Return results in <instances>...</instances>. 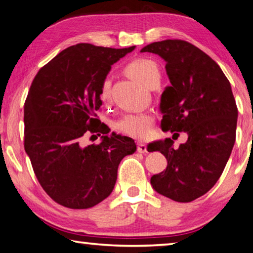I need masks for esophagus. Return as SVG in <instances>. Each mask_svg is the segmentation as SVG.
I'll return each mask as SVG.
<instances>
[{
	"label": "esophagus",
	"instance_id": "1",
	"mask_svg": "<svg viewBox=\"0 0 253 253\" xmlns=\"http://www.w3.org/2000/svg\"><path fill=\"white\" fill-rule=\"evenodd\" d=\"M137 145H138V147H137V151H138L139 153L144 154V153L147 152V147H146V145H145L144 143H138Z\"/></svg>",
	"mask_w": 253,
	"mask_h": 253
}]
</instances>
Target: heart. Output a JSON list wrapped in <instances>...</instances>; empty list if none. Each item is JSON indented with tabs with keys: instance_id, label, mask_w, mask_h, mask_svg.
<instances>
[{
	"instance_id": "obj_1",
	"label": "heart",
	"mask_w": 253,
	"mask_h": 253,
	"mask_svg": "<svg viewBox=\"0 0 253 253\" xmlns=\"http://www.w3.org/2000/svg\"><path fill=\"white\" fill-rule=\"evenodd\" d=\"M127 75L132 79L138 81L145 87L158 81L160 83L161 72L158 65L151 59L138 58L130 61L126 66ZM108 83L104 84L101 90V98L106 100L108 98ZM154 123V117L148 113H129L124 115L116 122V128L118 131L134 138L143 139L151 132Z\"/></svg>"
}]
</instances>
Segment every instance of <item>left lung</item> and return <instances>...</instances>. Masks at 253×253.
Segmentation results:
<instances>
[{"instance_id": "obj_1", "label": "left lung", "mask_w": 253, "mask_h": 253, "mask_svg": "<svg viewBox=\"0 0 253 253\" xmlns=\"http://www.w3.org/2000/svg\"><path fill=\"white\" fill-rule=\"evenodd\" d=\"M140 52L158 54L166 62L170 84L161 97L162 129L187 134L178 148L170 138L148 145V152H161L168 160L151 184L166 198L191 202L214 186L232 152L238 108L231 84L212 58L186 41L154 42Z\"/></svg>"}]
</instances>
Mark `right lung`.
Wrapping results in <instances>:
<instances>
[{
	"label": "right lung",
	"instance_id": "add662e5",
	"mask_svg": "<svg viewBox=\"0 0 253 253\" xmlns=\"http://www.w3.org/2000/svg\"><path fill=\"white\" fill-rule=\"evenodd\" d=\"M134 49L78 43L34 77L24 104V149L42 188L62 207L88 209L108 198L119 163L136 152L134 139L109 135L96 118L111 66ZM88 133H102V143L84 147Z\"/></svg>",
	"mask_w": 253,
	"mask_h": 253
}]
</instances>
